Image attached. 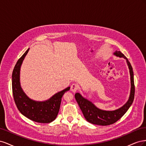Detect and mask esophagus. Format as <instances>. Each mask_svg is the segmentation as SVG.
Returning <instances> with one entry per match:
<instances>
[{
    "instance_id": "obj_1",
    "label": "esophagus",
    "mask_w": 146,
    "mask_h": 146,
    "mask_svg": "<svg viewBox=\"0 0 146 146\" xmlns=\"http://www.w3.org/2000/svg\"><path fill=\"white\" fill-rule=\"evenodd\" d=\"M78 89V86L76 83H73L71 85V86H70V90H71L74 92H76Z\"/></svg>"
}]
</instances>
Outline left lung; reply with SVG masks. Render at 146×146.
<instances>
[{
	"instance_id": "8db88e82",
	"label": "left lung",
	"mask_w": 146,
	"mask_h": 146,
	"mask_svg": "<svg viewBox=\"0 0 146 146\" xmlns=\"http://www.w3.org/2000/svg\"><path fill=\"white\" fill-rule=\"evenodd\" d=\"M114 55L120 58H123L126 60L127 63L130 70V82H131V90L130 94L128 101L123 105L122 107L113 111H105L96 107L91 101L84 98L80 93H76V98L77 103L80 107L84 117L88 122L96 125H108L117 122L120 119L127 110L130 107L133 103L135 97V85H134V77L133 68H132L130 63L120 51L116 50L114 52Z\"/></svg>"
}]
</instances>
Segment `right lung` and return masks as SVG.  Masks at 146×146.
<instances>
[{
  "label": "right lung",
  "instance_id": "obj_1",
  "mask_svg": "<svg viewBox=\"0 0 146 146\" xmlns=\"http://www.w3.org/2000/svg\"><path fill=\"white\" fill-rule=\"evenodd\" d=\"M29 48L26 50L17 63L12 74L13 98L19 111L29 119L39 123H50L56 119L60 110L61 98L70 87L57 92L46 101H35L25 94L20 84V69Z\"/></svg>",
  "mask_w": 146,
  "mask_h": 146
}]
</instances>
